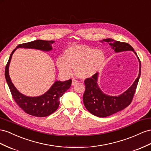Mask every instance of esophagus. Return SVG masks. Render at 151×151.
I'll return each mask as SVG.
<instances>
[{
  "label": "esophagus",
  "instance_id": "1",
  "mask_svg": "<svg viewBox=\"0 0 151 151\" xmlns=\"http://www.w3.org/2000/svg\"><path fill=\"white\" fill-rule=\"evenodd\" d=\"M77 83H78V81L77 80H76V79H72V85H74V84H76Z\"/></svg>",
  "mask_w": 151,
  "mask_h": 151
}]
</instances>
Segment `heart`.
Instances as JSON below:
<instances>
[{"label":"heart","instance_id":"1","mask_svg":"<svg viewBox=\"0 0 151 151\" xmlns=\"http://www.w3.org/2000/svg\"><path fill=\"white\" fill-rule=\"evenodd\" d=\"M105 61L104 52L87 46H74L64 52L63 57L57 58L56 65L63 74L70 76L76 68L77 75L88 78L102 67Z\"/></svg>","mask_w":151,"mask_h":151}]
</instances>
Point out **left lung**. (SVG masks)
<instances>
[{
  "label": "left lung",
  "mask_w": 151,
  "mask_h": 151,
  "mask_svg": "<svg viewBox=\"0 0 151 151\" xmlns=\"http://www.w3.org/2000/svg\"><path fill=\"white\" fill-rule=\"evenodd\" d=\"M102 40L109 43L116 52L133 51L137 56L134 49L128 43L117 41L112 39ZM138 58L140 62L139 74L132 86L119 96H109L100 90L97 84V73L84 80L86 89L83 95V102L89 112L97 117H105L127 107L132 103L141 74V63L138 57Z\"/></svg>",
  "instance_id": "1"
}]
</instances>
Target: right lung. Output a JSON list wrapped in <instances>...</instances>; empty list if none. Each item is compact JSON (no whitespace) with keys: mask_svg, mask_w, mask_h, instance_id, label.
<instances>
[{"mask_svg":"<svg viewBox=\"0 0 151 151\" xmlns=\"http://www.w3.org/2000/svg\"><path fill=\"white\" fill-rule=\"evenodd\" d=\"M53 42V40H36L29 42L20 44L17 46V48L25 47L37 49L43 51H50L52 50L51 45ZM16 50V48L12 51L5 69L6 79L12 96L19 107L28 114L40 117L50 116L58 108L60 97L67 89L70 88L72 79L64 82L56 81L51 88L42 96L29 97L22 95L14 86L9 76V65L12 55Z\"/></svg>","mask_w":151,"mask_h":151,"instance_id":"1","label":"right lung"}]
</instances>
